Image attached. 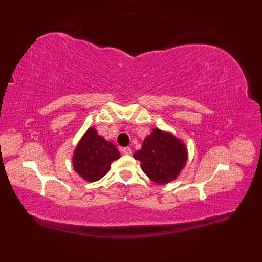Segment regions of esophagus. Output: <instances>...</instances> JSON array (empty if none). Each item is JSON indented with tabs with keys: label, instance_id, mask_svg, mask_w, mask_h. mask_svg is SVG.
<instances>
[{
	"label": "esophagus",
	"instance_id": "34e87169",
	"mask_svg": "<svg viewBox=\"0 0 262 262\" xmlns=\"http://www.w3.org/2000/svg\"><path fill=\"white\" fill-rule=\"evenodd\" d=\"M121 152L124 154V155H130L132 153V150L130 147H122L121 148Z\"/></svg>",
	"mask_w": 262,
	"mask_h": 262
}]
</instances>
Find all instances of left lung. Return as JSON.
I'll use <instances>...</instances> for the list:
<instances>
[{"label":"left lung","mask_w":262,"mask_h":262,"mask_svg":"<svg viewBox=\"0 0 262 262\" xmlns=\"http://www.w3.org/2000/svg\"><path fill=\"white\" fill-rule=\"evenodd\" d=\"M133 157L141 162L142 170L150 180L166 185L176 180L185 168L188 149L184 141L175 134L155 128Z\"/></svg>","instance_id":"1"}]
</instances>
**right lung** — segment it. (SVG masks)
Instances as JSON below:
<instances>
[{"label": "right lung", "instance_id": "add662e5", "mask_svg": "<svg viewBox=\"0 0 262 262\" xmlns=\"http://www.w3.org/2000/svg\"><path fill=\"white\" fill-rule=\"evenodd\" d=\"M120 157L114 143L99 136L91 126L83 134L74 149L72 164L74 170L85 181L101 179L109 171L112 163Z\"/></svg>", "mask_w": 262, "mask_h": 262}]
</instances>
